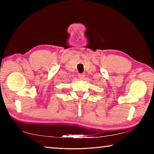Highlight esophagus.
<instances>
[{"mask_svg": "<svg viewBox=\"0 0 154 154\" xmlns=\"http://www.w3.org/2000/svg\"><path fill=\"white\" fill-rule=\"evenodd\" d=\"M78 77H79V79L80 80H83L85 78V75L84 74H79L78 75Z\"/></svg>", "mask_w": 154, "mask_h": 154, "instance_id": "obj_1", "label": "esophagus"}]
</instances>
